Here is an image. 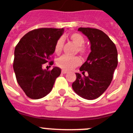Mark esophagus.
<instances>
[{"label":"esophagus","mask_w":133,"mask_h":133,"mask_svg":"<svg viewBox=\"0 0 133 133\" xmlns=\"http://www.w3.org/2000/svg\"><path fill=\"white\" fill-rule=\"evenodd\" d=\"M61 73H62V74H66V73H68V72H67L66 70H63L62 71H61Z\"/></svg>","instance_id":"1"}]
</instances>
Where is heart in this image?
<instances>
[{
	"instance_id": "b5f03b06",
	"label": "heart",
	"mask_w": 133,
	"mask_h": 133,
	"mask_svg": "<svg viewBox=\"0 0 133 133\" xmlns=\"http://www.w3.org/2000/svg\"><path fill=\"white\" fill-rule=\"evenodd\" d=\"M69 38L76 46L77 51L81 55H85L87 52V48L84 46L85 38L78 33H72L69 35ZM63 46V40L62 38H59L57 41L55 46V52L59 55L62 51ZM81 63V60L78 57H70L67 56H62L57 60V65L61 69L65 70H70L78 66Z\"/></svg>"
}]
</instances>
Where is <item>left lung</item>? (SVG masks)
I'll use <instances>...</instances> for the list:
<instances>
[{"label": "left lung", "instance_id": "obj_1", "mask_svg": "<svg viewBox=\"0 0 133 133\" xmlns=\"http://www.w3.org/2000/svg\"><path fill=\"white\" fill-rule=\"evenodd\" d=\"M78 31L89 39L91 52L80 68L83 76L76 73V79L72 86L78 96L94 100L100 97L111 83L118 63L117 48L109 36L99 29L81 27Z\"/></svg>", "mask_w": 133, "mask_h": 133}]
</instances>
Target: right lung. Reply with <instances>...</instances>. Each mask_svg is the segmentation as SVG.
<instances>
[{"label":"right lung","mask_w":133,"mask_h":133,"mask_svg":"<svg viewBox=\"0 0 133 133\" xmlns=\"http://www.w3.org/2000/svg\"><path fill=\"white\" fill-rule=\"evenodd\" d=\"M63 29L41 28L24 35L14 51V67L16 80L25 94L31 99H39L51 91L61 69H42L50 60L57 41L63 35ZM53 64V61L49 62Z\"/></svg>","instance_id":"add662e5"}]
</instances>
